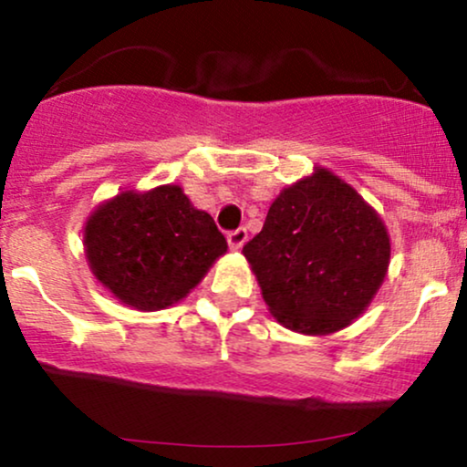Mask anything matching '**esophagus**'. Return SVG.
Here are the masks:
<instances>
[{
	"label": "esophagus",
	"mask_w": 467,
	"mask_h": 467,
	"mask_svg": "<svg viewBox=\"0 0 467 467\" xmlns=\"http://www.w3.org/2000/svg\"><path fill=\"white\" fill-rule=\"evenodd\" d=\"M246 238H249V234H246L244 227H240V229H235V232H232V234L227 235V243H229V246H232L234 251H240L244 246Z\"/></svg>",
	"instance_id": "34e87169"
}]
</instances>
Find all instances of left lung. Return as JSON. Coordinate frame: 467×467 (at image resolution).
Instances as JSON below:
<instances>
[{"instance_id":"1","label":"left lung","mask_w":467,"mask_h":467,"mask_svg":"<svg viewBox=\"0 0 467 467\" xmlns=\"http://www.w3.org/2000/svg\"><path fill=\"white\" fill-rule=\"evenodd\" d=\"M268 312L285 329L329 336L366 312L389 268L388 227L325 166L285 186L244 244Z\"/></svg>"}]
</instances>
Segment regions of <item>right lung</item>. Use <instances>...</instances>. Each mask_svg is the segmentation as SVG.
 I'll return each instance as SVG.
<instances>
[{
  "label": "right lung",
  "mask_w": 467,
  "mask_h": 467,
  "mask_svg": "<svg viewBox=\"0 0 467 467\" xmlns=\"http://www.w3.org/2000/svg\"><path fill=\"white\" fill-rule=\"evenodd\" d=\"M224 253L227 240L214 218L197 210L180 183L120 190L84 223L93 277L138 312L183 301Z\"/></svg>",
  "instance_id": "right-lung-1"
}]
</instances>
